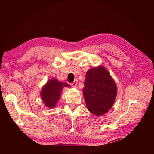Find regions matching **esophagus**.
<instances>
[{
  "label": "esophagus",
  "mask_w": 154,
  "mask_h": 154,
  "mask_svg": "<svg viewBox=\"0 0 154 154\" xmlns=\"http://www.w3.org/2000/svg\"><path fill=\"white\" fill-rule=\"evenodd\" d=\"M77 83H78V81L77 79H75L73 81V82L71 83V85H72V87H76L77 85Z\"/></svg>",
  "instance_id": "esophagus-1"
}]
</instances>
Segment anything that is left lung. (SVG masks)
Listing matches in <instances>:
<instances>
[{"mask_svg": "<svg viewBox=\"0 0 154 154\" xmlns=\"http://www.w3.org/2000/svg\"><path fill=\"white\" fill-rule=\"evenodd\" d=\"M83 89L87 109L95 116L109 112L117 94V86L103 65L91 68L86 73Z\"/></svg>", "mask_w": 154, "mask_h": 154, "instance_id": "1", "label": "left lung"}]
</instances>
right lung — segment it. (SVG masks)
<instances>
[{"label": "right lung", "mask_w": 154, "mask_h": 154, "mask_svg": "<svg viewBox=\"0 0 154 154\" xmlns=\"http://www.w3.org/2000/svg\"><path fill=\"white\" fill-rule=\"evenodd\" d=\"M70 87L69 85L52 78L47 81L40 91V96L45 106L49 109H54L60 99L63 87Z\"/></svg>", "instance_id": "right-lung-1"}]
</instances>
